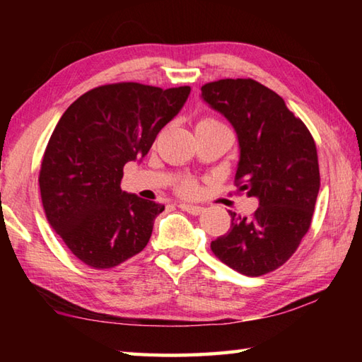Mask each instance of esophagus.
<instances>
[{
	"instance_id": "34e87169",
	"label": "esophagus",
	"mask_w": 362,
	"mask_h": 362,
	"mask_svg": "<svg viewBox=\"0 0 362 362\" xmlns=\"http://www.w3.org/2000/svg\"><path fill=\"white\" fill-rule=\"evenodd\" d=\"M179 207L182 211L192 214V216H199V214H203V211H204V207L194 206V204H187V203H180Z\"/></svg>"
}]
</instances>
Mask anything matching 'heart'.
<instances>
[{
    "mask_svg": "<svg viewBox=\"0 0 362 362\" xmlns=\"http://www.w3.org/2000/svg\"><path fill=\"white\" fill-rule=\"evenodd\" d=\"M199 122H217V121H214V119H211V118H204V119H201ZM180 192H182L183 194H193V193L196 192V185H194V183H193L192 180L183 182L182 185H180Z\"/></svg>",
    "mask_w": 362,
    "mask_h": 362,
    "instance_id": "heart-1",
    "label": "heart"
}]
</instances>
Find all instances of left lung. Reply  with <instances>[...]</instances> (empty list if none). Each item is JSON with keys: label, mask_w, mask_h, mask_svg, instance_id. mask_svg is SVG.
<instances>
[{"label": "left lung", "mask_w": 362, "mask_h": 362, "mask_svg": "<svg viewBox=\"0 0 362 362\" xmlns=\"http://www.w3.org/2000/svg\"><path fill=\"white\" fill-rule=\"evenodd\" d=\"M201 99L235 129L240 192L259 201L252 218L230 212L228 233L211 249L238 273L262 276L289 260L310 228L320 192L315 140L284 100L254 79L207 83Z\"/></svg>", "instance_id": "obj_1"}]
</instances>
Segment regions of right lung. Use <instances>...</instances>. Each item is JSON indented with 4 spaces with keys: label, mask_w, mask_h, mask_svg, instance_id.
I'll return each mask as SVG.
<instances>
[{
    "label": "right lung",
    "mask_w": 362,
    "mask_h": 362,
    "mask_svg": "<svg viewBox=\"0 0 362 362\" xmlns=\"http://www.w3.org/2000/svg\"><path fill=\"white\" fill-rule=\"evenodd\" d=\"M188 95V86L107 84L59 119L41 163V201L49 223L86 265L116 267L148 244L164 206L122 192V169L142 163Z\"/></svg>",
    "instance_id": "1"
}]
</instances>
